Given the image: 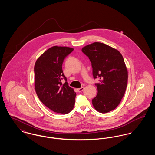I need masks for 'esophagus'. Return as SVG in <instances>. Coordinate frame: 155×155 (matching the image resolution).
<instances>
[{
    "instance_id": "1",
    "label": "esophagus",
    "mask_w": 155,
    "mask_h": 155,
    "mask_svg": "<svg viewBox=\"0 0 155 155\" xmlns=\"http://www.w3.org/2000/svg\"><path fill=\"white\" fill-rule=\"evenodd\" d=\"M84 87H81L80 88L78 89H77V90H78V92H82V91L84 90Z\"/></svg>"
}]
</instances>
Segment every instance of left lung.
<instances>
[{
  "label": "left lung",
  "mask_w": 155,
  "mask_h": 155,
  "mask_svg": "<svg viewBox=\"0 0 155 155\" xmlns=\"http://www.w3.org/2000/svg\"><path fill=\"white\" fill-rule=\"evenodd\" d=\"M92 67L97 94L92 99L96 110L106 113L116 109L125 94L128 71L123 56L117 50L101 42H94L82 49Z\"/></svg>",
  "instance_id": "8db88e82"
}]
</instances>
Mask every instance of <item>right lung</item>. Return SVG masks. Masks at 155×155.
I'll return each instance as SVG.
<instances>
[{
	"label": "right lung",
	"instance_id": "obj_1",
	"mask_svg": "<svg viewBox=\"0 0 155 155\" xmlns=\"http://www.w3.org/2000/svg\"><path fill=\"white\" fill-rule=\"evenodd\" d=\"M73 50L66 46H53L37 59L34 66L37 96L49 109L63 114L73 110L76 96L62 70L64 59ZM63 79L65 83L63 84Z\"/></svg>",
	"mask_w": 155,
	"mask_h": 155
}]
</instances>
